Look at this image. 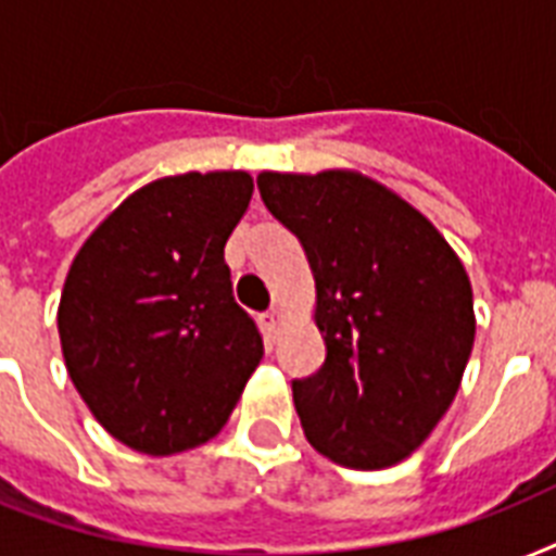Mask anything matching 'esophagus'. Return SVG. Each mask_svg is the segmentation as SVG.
Instances as JSON below:
<instances>
[{
  "label": "esophagus",
  "mask_w": 556,
  "mask_h": 556,
  "mask_svg": "<svg viewBox=\"0 0 556 556\" xmlns=\"http://www.w3.org/2000/svg\"><path fill=\"white\" fill-rule=\"evenodd\" d=\"M286 312L282 308H270V312L262 314V326H265V331H268L270 338H277L279 331H282V326H286Z\"/></svg>",
  "instance_id": "34e87169"
}]
</instances>
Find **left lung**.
Here are the masks:
<instances>
[{"mask_svg": "<svg viewBox=\"0 0 556 556\" xmlns=\"http://www.w3.org/2000/svg\"><path fill=\"white\" fill-rule=\"evenodd\" d=\"M303 242L326 364L294 380L305 439L334 465L383 470L430 439L476 338L465 265L421 210L357 169L260 173Z\"/></svg>", "mask_w": 556, "mask_h": 556, "instance_id": "8db88e82", "label": "left lung"}]
</instances>
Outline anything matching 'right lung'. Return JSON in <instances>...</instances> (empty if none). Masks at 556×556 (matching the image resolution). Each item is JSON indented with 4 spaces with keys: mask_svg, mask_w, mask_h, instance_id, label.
I'll return each instance as SVG.
<instances>
[{
    "mask_svg": "<svg viewBox=\"0 0 556 556\" xmlns=\"http://www.w3.org/2000/svg\"><path fill=\"white\" fill-rule=\"evenodd\" d=\"M251 195L244 169L159 178L74 256L56 308L65 369L126 447L173 456L210 441L260 366V331L225 265Z\"/></svg>",
    "mask_w": 556,
    "mask_h": 556,
    "instance_id": "obj_1",
    "label": "right lung"
}]
</instances>
